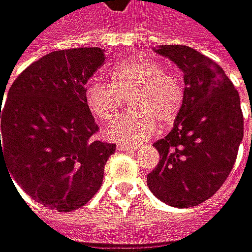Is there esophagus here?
Instances as JSON below:
<instances>
[{
  "label": "esophagus",
  "instance_id": "obj_1",
  "mask_svg": "<svg viewBox=\"0 0 252 252\" xmlns=\"http://www.w3.org/2000/svg\"><path fill=\"white\" fill-rule=\"evenodd\" d=\"M117 151H126V152H135L136 148L133 146H129V145H123V143H120V145H117Z\"/></svg>",
  "mask_w": 252,
  "mask_h": 252
}]
</instances>
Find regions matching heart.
I'll return each instance as SVG.
<instances>
[{"instance_id":"1","label":"heart","mask_w":252,"mask_h":252,"mask_svg":"<svg viewBox=\"0 0 252 252\" xmlns=\"http://www.w3.org/2000/svg\"><path fill=\"white\" fill-rule=\"evenodd\" d=\"M127 100L132 112L106 130L119 142L137 145L148 140L159 125L171 126L184 106L181 80L162 64L146 57L122 62L109 70V84L92 81L84 87L89 112L101 123L115 122Z\"/></svg>"}]
</instances>
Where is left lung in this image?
Segmentation results:
<instances>
[{
  "instance_id": "8db88e82",
  "label": "left lung",
  "mask_w": 252,
  "mask_h": 252,
  "mask_svg": "<svg viewBox=\"0 0 252 252\" xmlns=\"http://www.w3.org/2000/svg\"><path fill=\"white\" fill-rule=\"evenodd\" d=\"M155 53L182 70L185 90L173 129L153 145L160 159L148 185L171 207H195L222 187L235 163L244 136L240 94L218 64L188 45Z\"/></svg>"
}]
</instances>
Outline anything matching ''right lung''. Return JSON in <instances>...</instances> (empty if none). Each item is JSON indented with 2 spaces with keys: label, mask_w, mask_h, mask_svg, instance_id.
<instances>
[{
  "label": "right lung",
  "mask_w": 252,
  "mask_h": 252,
  "mask_svg": "<svg viewBox=\"0 0 252 252\" xmlns=\"http://www.w3.org/2000/svg\"><path fill=\"white\" fill-rule=\"evenodd\" d=\"M103 63L99 47L48 53L14 80L0 106V163L44 207L70 212L87 204L116 151L94 139L99 126L84 101L86 83Z\"/></svg>",
  "instance_id": "add662e5"
}]
</instances>
